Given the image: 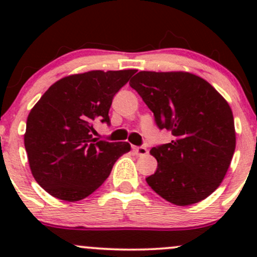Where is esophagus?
<instances>
[{"mask_svg": "<svg viewBox=\"0 0 257 257\" xmlns=\"http://www.w3.org/2000/svg\"><path fill=\"white\" fill-rule=\"evenodd\" d=\"M133 150L136 152L137 155H141V157L148 154V149L144 147V145H141V147H133Z\"/></svg>", "mask_w": 257, "mask_h": 257, "instance_id": "34e87169", "label": "esophagus"}]
</instances>
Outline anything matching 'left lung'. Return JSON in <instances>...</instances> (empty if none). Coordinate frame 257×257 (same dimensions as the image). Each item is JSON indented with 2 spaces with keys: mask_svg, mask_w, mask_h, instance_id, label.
<instances>
[{
  "mask_svg": "<svg viewBox=\"0 0 257 257\" xmlns=\"http://www.w3.org/2000/svg\"><path fill=\"white\" fill-rule=\"evenodd\" d=\"M170 143L152 148L158 160L148 185L169 203L191 205L208 198L226 174L235 152L234 116L205 79L186 72L137 73L129 82Z\"/></svg>",
  "mask_w": 257,
  "mask_h": 257,
  "instance_id": "8db88e82",
  "label": "left lung"
}]
</instances>
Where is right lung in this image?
<instances>
[{
	"mask_svg": "<svg viewBox=\"0 0 257 257\" xmlns=\"http://www.w3.org/2000/svg\"><path fill=\"white\" fill-rule=\"evenodd\" d=\"M136 69L90 71L64 77L48 88L27 118L25 148L36 181L57 199L78 201L109 177L131 150L126 142L93 138L97 121L110 124L114 95Z\"/></svg>",
	"mask_w": 257,
	"mask_h": 257,
	"instance_id": "1",
	"label": "right lung"
}]
</instances>
